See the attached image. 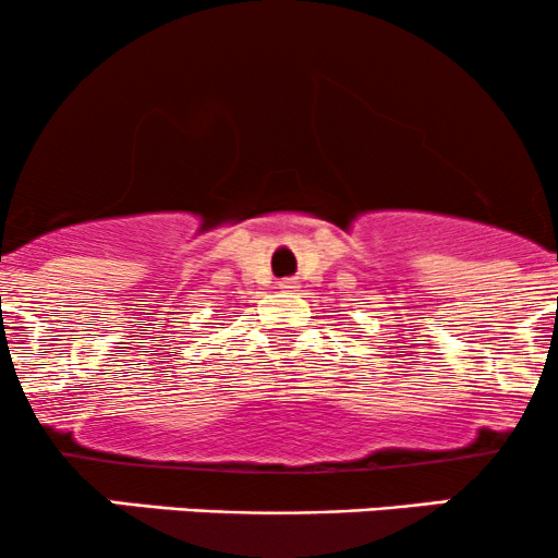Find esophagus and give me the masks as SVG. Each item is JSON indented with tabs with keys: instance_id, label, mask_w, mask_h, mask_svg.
I'll use <instances>...</instances> for the list:
<instances>
[{
	"instance_id": "obj_1",
	"label": "esophagus",
	"mask_w": 558,
	"mask_h": 558,
	"mask_svg": "<svg viewBox=\"0 0 558 558\" xmlns=\"http://www.w3.org/2000/svg\"><path fill=\"white\" fill-rule=\"evenodd\" d=\"M280 289H293V280H280Z\"/></svg>"
}]
</instances>
